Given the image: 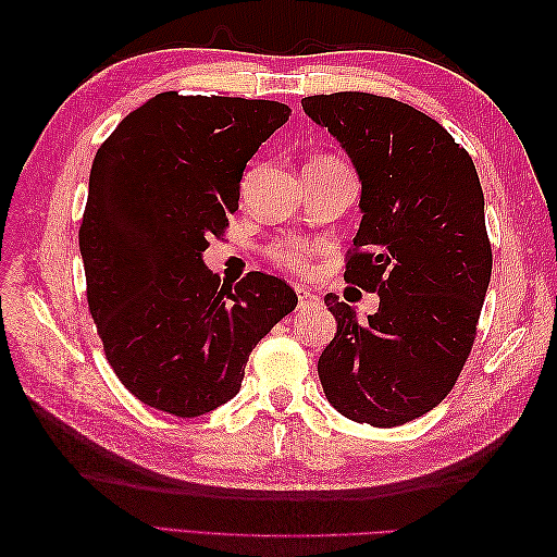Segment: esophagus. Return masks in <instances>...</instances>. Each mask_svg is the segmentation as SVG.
I'll use <instances>...</instances> for the list:
<instances>
[{
  "label": "esophagus",
  "mask_w": 557,
  "mask_h": 557,
  "mask_svg": "<svg viewBox=\"0 0 557 557\" xmlns=\"http://www.w3.org/2000/svg\"><path fill=\"white\" fill-rule=\"evenodd\" d=\"M295 293H297V299H299V309H305L307 305H311V301L318 299L309 288H305V285H297Z\"/></svg>",
  "instance_id": "34e87169"
}]
</instances>
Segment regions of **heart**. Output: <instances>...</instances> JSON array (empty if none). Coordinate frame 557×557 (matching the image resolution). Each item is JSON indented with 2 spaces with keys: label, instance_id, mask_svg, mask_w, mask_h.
Wrapping results in <instances>:
<instances>
[{
  "label": "heart",
  "instance_id": "heart-1",
  "mask_svg": "<svg viewBox=\"0 0 557 557\" xmlns=\"http://www.w3.org/2000/svg\"><path fill=\"white\" fill-rule=\"evenodd\" d=\"M332 160V158H325ZM269 258L272 262L285 272H293V274H307L311 269V260L315 258L318 246L305 242V239H281L274 242L272 246L267 248Z\"/></svg>",
  "mask_w": 557,
  "mask_h": 557
}]
</instances>
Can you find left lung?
<instances>
[{
    "mask_svg": "<svg viewBox=\"0 0 557 557\" xmlns=\"http://www.w3.org/2000/svg\"><path fill=\"white\" fill-rule=\"evenodd\" d=\"M301 107L356 164L362 223L344 278L381 299L360 323L325 295L336 334L318 376L342 416L404 425L453 391L476 339L493 272L476 166L434 117L393 97L332 92Z\"/></svg>",
    "mask_w": 557,
    "mask_h": 557,
    "instance_id": "obj_1",
    "label": "left lung"
}]
</instances>
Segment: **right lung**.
<instances>
[{
    "mask_svg": "<svg viewBox=\"0 0 557 557\" xmlns=\"http://www.w3.org/2000/svg\"><path fill=\"white\" fill-rule=\"evenodd\" d=\"M290 117L269 99L160 92L99 146L78 230L88 311L127 391L178 418L239 393L250 350L297 307L288 283H221L201 260L246 162Z\"/></svg>",
    "mask_w": 557,
    "mask_h": 557,
    "instance_id": "obj_1",
    "label": "right lung"
}]
</instances>
